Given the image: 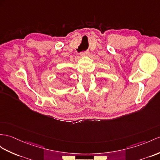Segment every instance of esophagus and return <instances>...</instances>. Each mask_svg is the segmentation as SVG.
Instances as JSON below:
<instances>
[{
	"label": "esophagus",
	"mask_w": 160,
	"mask_h": 160,
	"mask_svg": "<svg viewBox=\"0 0 160 160\" xmlns=\"http://www.w3.org/2000/svg\"><path fill=\"white\" fill-rule=\"evenodd\" d=\"M89 54V52H88V51H87V52H81V53H80L79 55L81 57H85V56H88Z\"/></svg>",
	"instance_id": "esophagus-1"
}]
</instances>
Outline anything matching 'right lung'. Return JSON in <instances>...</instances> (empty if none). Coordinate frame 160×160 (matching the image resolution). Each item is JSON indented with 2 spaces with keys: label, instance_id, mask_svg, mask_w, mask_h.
Instances as JSON below:
<instances>
[{
  "label": "right lung",
  "instance_id": "add662e5",
  "mask_svg": "<svg viewBox=\"0 0 160 160\" xmlns=\"http://www.w3.org/2000/svg\"><path fill=\"white\" fill-rule=\"evenodd\" d=\"M58 74H59V73H58ZM63 74H64V73H63Z\"/></svg>",
  "mask_w": 160,
  "mask_h": 160
}]
</instances>
